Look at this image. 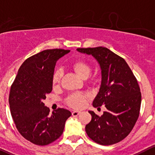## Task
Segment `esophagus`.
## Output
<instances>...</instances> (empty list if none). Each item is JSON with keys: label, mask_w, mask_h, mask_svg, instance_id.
I'll return each instance as SVG.
<instances>
[{"label": "esophagus", "mask_w": 155, "mask_h": 155, "mask_svg": "<svg viewBox=\"0 0 155 155\" xmlns=\"http://www.w3.org/2000/svg\"><path fill=\"white\" fill-rule=\"evenodd\" d=\"M80 113H81L80 111H73V112H72V116H78Z\"/></svg>", "instance_id": "1"}]
</instances>
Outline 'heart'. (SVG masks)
I'll return each mask as SVG.
<instances>
[{
  "instance_id": "obj_1",
  "label": "heart",
  "mask_w": 155,
  "mask_h": 155,
  "mask_svg": "<svg viewBox=\"0 0 155 155\" xmlns=\"http://www.w3.org/2000/svg\"><path fill=\"white\" fill-rule=\"evenodd\" d=\"M72 68L74 69L76 74L82 78H86L90 74L91 71V68L90 64L84 60H77L71 64ZM61 77H62V71L60 69H57L53 73L51 83L53 86H57L61 82ZM87 98V94L84 93H74L66 99L65 103L68 107L74 109H80L84 106L86 100Z\"/></svg>"
}]
</instances>
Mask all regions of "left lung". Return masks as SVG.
Returning a JSON list of instances; mask_svg holds the SVG:
<instances>
[{"label":"left lung","mask_w":155,"mask_h":155,"mask_svg":"<svg viewBox=\"0 0 155 155\" xmlns=\"http://www.w3.org/2000/svg\"><path fill=\"white\" fill-rule=\"evenodd\" d=\"M78 51L92 54L101 65L102 81L93 106L105 105L107 109L101 116L89 111L92 119L85 127L87 134L100 145L119 142L130 133L139 116L141 94L138 81L124 58L107 48Z\"/></svg>","instance_id":"left-lung-1"}]
</instances>
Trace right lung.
Here are the masks:
<instances>
[{
	"label": "right lung",
	"instance_id": "obj_1",
	"mask_svg": "<svg viewBox=\"0 0 155 155\" xmlns=\"http://www.w3.org/2000/svg\"><path fill=\"white\" fill-rule=\"evenodd\" d=\"M69 50L46 49L28 58L20 66L9 95L10 113L20 135L37 145H47L63 133L71 112L57 109L50 114L43 100L52 90L57 60Z\"/></svg>",
	"mask_w": 155,
	"mask_h": 155
}]
</instances>
